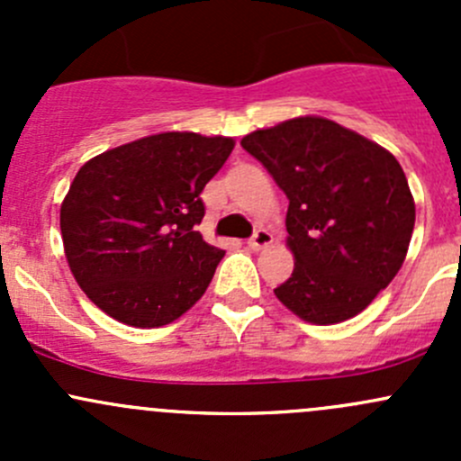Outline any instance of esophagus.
Segmentation results:
<instances>
[{"label":"esophagus","instance_id":"34e87169","mask_svg":"<svg viewBox=\"0 0 461 461\" xmlns=\"http://www.w3.org/2000/svg\"><path fill=\"white\" fill-rule=\"evenodd\" d=\"M272 234H269L267 230H263V227H260V230H257V234L252 236V239H249V248L254 249V252H258V249H265L267 248V245H272Z\"/></svg>","mask_w":461,"mask_h":461}]
</instances>
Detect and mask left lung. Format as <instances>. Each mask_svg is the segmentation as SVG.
I'll return each mask as SVG.
<instances>
[{"instance_id": "left-lung-1", "label": "left lung", "mask_w": 461, "mask_h": 461, "mask_svg": "<svg viewBox=\"0 0 461 461\" xmlns=\"http://www.w3.org/2000/svg\"><path fill=\"white\" fill-rule=\"evenodd\" d=\"M240 147L285 192L294 272L274 290L299 319L334 325L364 312L406 258L415 198L397 158L321 115L257 129Z\"/></svg>"}]
</instances>
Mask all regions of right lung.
Listing matches in <instances>:
<instances>
[{
    "label": "right lung",
    "mask_w": 461,
    "mask_h": 461,
    "mask_svg": "<svg viewBox=\"0 0 461 461\" xmlns=\"http://www.w3.org/2000/svg\"><path fill=\"white\" fill-rule=\"evenodd\" d=\"M234 138L165 131L91 158L59 207L64 257L102 312L160 328L196 305L225 252L204 243L201 192Z\"/></svg>",
    "instance_id": "1"
}]
</instances>
